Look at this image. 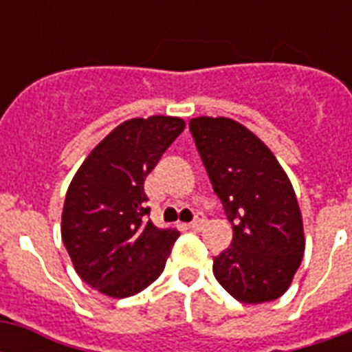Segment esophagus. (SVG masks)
<instances>
[{"mask_svg": "<svg viewBox=\"0 0 352 352\" xmlns=\"http://www.w3.org/2000/svg\"><path fill=\"white\" fill-rule=\"evenodd\" d=\"M204 225H206V217H204L203 214H197L195 215V219H193L188 226H190V228H193V230H201Z\"/></svg>", "mask_w": 352, "mask_h": 352, "instance_id": "esophagus-1", "label": "esophagus"}]
</instances>
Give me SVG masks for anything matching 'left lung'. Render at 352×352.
<instances>
[{"label": "left lung", "instance_id": "1", "mask_svg": "<svg viewBox=\"0 0 352 352\" xmlns=\"http://www.w3.org/2000/svg\"><path fill=\"white\" fill-rule=\"evenodd\" d=\"M212 188L232 223V245L214 257V276L248 305L278 300L305 252L294 188L261 138L226 117L190 120Z\"/></svg>", "mask_w": 352, "mask_h": 352}]
</instances>
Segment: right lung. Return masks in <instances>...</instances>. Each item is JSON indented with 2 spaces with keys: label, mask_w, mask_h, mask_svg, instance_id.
<instances>
[{
  "label": "right lung",
  "mask_w": 352,
  "mask_h": 352,
  "mask_svg": "<svg viewBox=\"0 0 352 352\" xmlns=\"http://www.w3.org/2000/svg\"><path fill=\"white\" fill-rule=\"evenodd\" d=\"M186 127L179 117L122 122L87 155L67 188L62 241L85 283L109 298H129L164 270L175 228L146 221L144 181Z\"/></svg>",
  "instance_id": "right-lung-1"
}]
</instances>
